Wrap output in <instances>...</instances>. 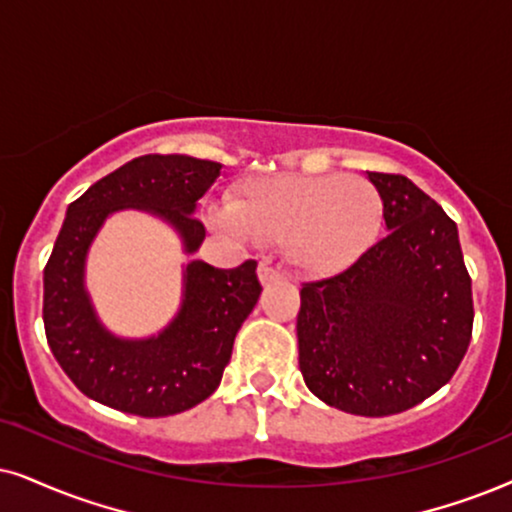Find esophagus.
Here are the masks:
<instances>
[{"label": "esophagus", "instance_id": "1", "mask_svg": "<svg viewBox=\"0 0 512 512\" xmlns=\"http://www.w3.org/2000/svg\"><path fill=\"white\" fill-rule=\"evenodd\" d=\"M257 274H260L262 286H269V283H276L281 278V271L271 264V260H262L260 267H257Z\"/></svg>", "mask_w": 512, "mask_h": 512}]
</instances>
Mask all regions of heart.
I'll return each instance as SVG.
<instances>
[{"mask_svg":"<svg viewBox=\"0 0 512 512\" xmlns=\"http://www.w3.org/2000/svg\"><path fill=\"white\" fill-rule=\"evenodd\" d=\"M222 219L241 236L283 241V255L302 274L331 276L371 248L383 198L364 177L276 174L245 184Z\"/></svg>","mask_w":512,"mask_h":512,"instance_id":"1","label":"heart"}]
</instances>
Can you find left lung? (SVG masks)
<instances>
[{
	"label": "left lung",
	"mask_w": 512,
	"mask_h": 512,
	"mask_svg": "<svg viewBox=\"0 0 512 512\" xmlns=\"http://www.w3.org/2000/svg\"><path fill=\"white\" fill-rule=\"evenodd\" d=\"M387 234L352 267L302 283L304 383L354 416H392L451 380L472 338V286L456 222L404 174L368 172Z\"/></svg>",
	"instance_id": "left-lung-1"
}]
</instances>
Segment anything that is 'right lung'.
Listing matches in <instances>:
<instances>
[{"mask_svg":"<svg viewBox=\"0 0 512 512\" xmlns=\"http://www.w3.org/2000/svg\"><path fill=\"white\" fill-rule=\"evenodd\" d=\"M219 170V163L189 155H141L68 205L44 267V333L77 390L99 404L160 418L191 409L217 390L238 328L260 300L255 260L229 271L191 262L179 316L158 338L141 342L103 331L84 293L82 271L101 222L120 208L158 212L181 231L186 250L196 252L205 226L193 210Z\"/></svg>","mask_w":512,"mask_h":512,"instance_id":"right-lung-1","label":"right lung"}]
</instances>
